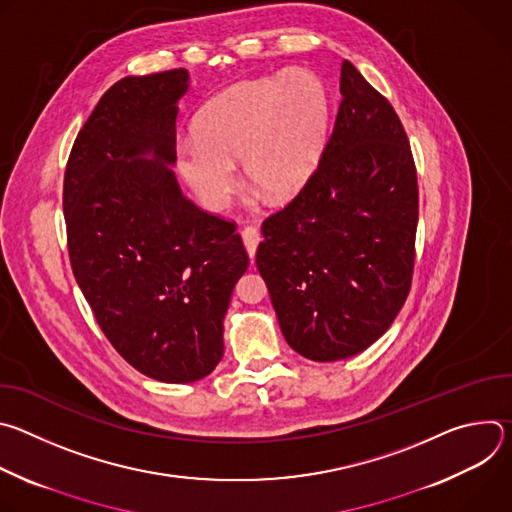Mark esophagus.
Masks as SVG:
<instances>
[{
    "instance_id": "esophagus-1",
    "label": "esophagus",
    "mask_w": 512,
    "mask_h": 512,
    "mask_svg": "<svg viewBox=\"0 0 512 512\" xmlns=\"http://www.w3.org/2000/svg\"><path fill=\"white\" fill-rule=\"evenodd\" d=\"M241 237H243V243L247 247V253L251 259H255V253H257V247L261 243V233L257 227H245L241 231Z\"/></svg>"
}]
</instances>
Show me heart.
<instances>
[{"instance_id": "obj_1", "label": "heart", "mask_w": 512, "mask_h": 512, "mask_svg": "<svg viewBox=\"0 0 512 512\" xmlns=\"http://www.w3.org/2000/svg\"><path fill=\"white\" fill-rule=\"evenodd\" d=\"M328 93L310 70L239 83L214 97L196 135L176 141V166L208 208H223L243 174L275 198L296 194L312 176L328 133Z\"/></svg>"}]
</instances>
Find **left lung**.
Listing matches in <instances>:
<instances>
[{
    "label": "left lung",
    "mask_w": 512,
    "mask_h": 512,
    "mask_svg": "<svg viewBox=\"0 0 512 512\" xmlns=\"http://www.w3.org/2000/svg\"><path fill=\"white\" fill-rule=\"evenodd\" d=\"M318 168L298 196L267 216L257 269L287 344L316 362L379 340L413 279L417 170L393 105L352 62Z\"/></svg>",
    "instance_id": "1"
}]
</instances>
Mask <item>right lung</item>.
<instances>
[{
  "label": "right lung",
  "mask_w": 512,
  "mask_h": 512,
  "mask_svg": "<svg viewBox=\"0 0 512 512\" xmlns=\"http://www.w3.org/2000/svg\"><path fill=\"white\" fill-rule=\"evenodd\" d=\"M186 91V68L115 83L79 131L62 188L72 273L97 324L133 369L162 383L216 369L249 267L237 225L188 200L168 166Z\"/></svg>",
  "instance_id": "add662e5"
}]
</instances>
